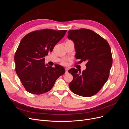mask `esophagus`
Instances as JSON below:
<instances>
[{
    "label": "esophagus",
    "mask_w": 129,
    "mask_h": 129,
    "mask_svg": "<svg viewBox=\"0 0 129 129\" xmlns=\"http://www.w3.org/2000/svg\"><path fill=\"white\" fill-rule=\"evenodd\" d=\"M65 70H66V72H65V73H68V68H65Z\"/></svg>",
    "instance_id": "esophagus-1"
}]
</instances>
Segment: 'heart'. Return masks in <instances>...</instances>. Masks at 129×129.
<instances>
[{"instance_id": "b5f03b06", "label": "heart", "mask_w": 129, "mask_h": 129, "mask_svg": "<svg viewBox=\"0 0 129 129\" xmlns=\"http://www.w3.org/2000/svg\"><path fill=\"white\" fill-rule=\"evenodd\" d=\"M61 64H62V65H65V64H66V62L64 61H63L61 62Z\"/></svg>"}]
</instances>
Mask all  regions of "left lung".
I'll list each match as a JSON object with an SVG mask.
<instances>
[{
    "mask_svg": "<svg viewBox=\"0 0 129 129\" xmlns=\"http://www.w3.org/2000/svg\"><path fill=\"white\" fill-rule=\"evenodd\" d=\"M68 34V38L75 44L76 59H80L81 62H87L86 69L82 72L74 68L68 71L73 76L69 84V88L81 96L95 95L109 76L112 64L110 45L106 40L90 29L70 30Z\"/></svg>",
    "mask_w": 129,
    "mask_h": 129,
    "instance_id": "1",
    "label": "left lung"
}]
</instances>
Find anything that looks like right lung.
<instances>
[{
  "instance_id": "1",
  "label": "right lung",
  "mask_w": 129,
  "mask_h": 129,
  "mask_svg": "<svg viewBox=\"0 0 129 129\" xmlns=\"http://www.w3.org/2000/svg\"><path fill=\"white\" fill-rule=\"evenodd\" d=\"M67 32L44 29L33 31L22 39L15 52V72L26 90L35 95L48 92L65 73L61 66L45 64V58Z\"/></svg>"
}]
</instances>
